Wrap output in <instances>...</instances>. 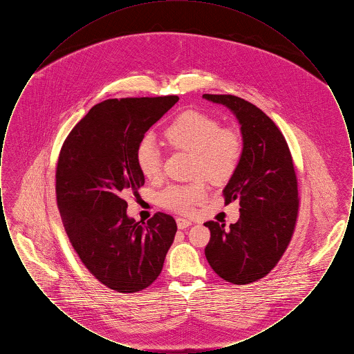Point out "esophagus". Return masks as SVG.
I'll use <instances>...</instances> for the list:
<instances>
[{"mask_svg":"<svg viewBox=\"0 0 354 354\" xmlns=\"http://www.w3.org/2000/svg\"><path fill=\"white\" fill-rule=\"evenodd\" d=\"M176 224H178V228L179 230H185L191 225V221L189 220L183 219V218H178L176 219Z\"/></svg>","mask_w":354,"mask_h":354,"instance_id":"34e87169","label":"esophagus"}]
</instances>
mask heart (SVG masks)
<instances>
[{"mask_svg":"<svg viewBox=\"0 0 354 354\" xmlns=\"http://www.w3.org/2000/svg\"><path fill=\"white\" fill-rule=\"evenodd\" d=\"M169 146L192 152L194 175H204L211 182L227 180L240 162L243 140L228 127H220L219 120L196 110H187L172 120L165 130ZM136 163L147 179H158L162 174V152L151 136L143 138L136 147ZM208 188L202 179L187 185H171L160 194V202L179 214H189L196 204L207 198Z\"/></svg>","mask_w":354,"mask_h":354,"instance_id":"heart-1","label":"heart"}]
</instances>
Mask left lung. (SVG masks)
<instances>
[{
	"label": "left lung",
	"mask_w": 354,
	"mask_h": 354,
	"mask_svg": "<svg viewBox=\"0 0 354 354\" xmlns=\"http://www.w3.org/2000/svg\"><path fill=\"white\" fill-rule=\"evenodd\" d=\"M203 98L230 109L243 138L240 162L223 189L227 204L239 199L240 219L230 228L204 224L211 231L205 257L223 280L244 286L267 276L286 252L299 212L297 178L286 138L266 113L235 95Z\"/></svg>",
	"instance_id": "obj_1"
}]
</instances>
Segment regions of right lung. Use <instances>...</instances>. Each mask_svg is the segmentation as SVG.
Returning <instances> with one entry per match:
<instances>
[{
	"label": "right lung",
	"instance_id": "right-lung-1",
	"mask_svg": "<svg viewBox=\"0 0 354 354\" xmlns=\"http://www.w3.org/2000/svg\"><path fill=\"white\" fill-rule=\"evenodd\" d=\"M179 101L176 95L106 100L68 135L55 174L65 231L84 267L103 286L135 293L160 274L176 234L172 216L147 223L126 214V191L145 185L136 147L147 130Z\"/></svg>",
	"mask_w": 354,
	"mask_h": 354
}]
</instances>
